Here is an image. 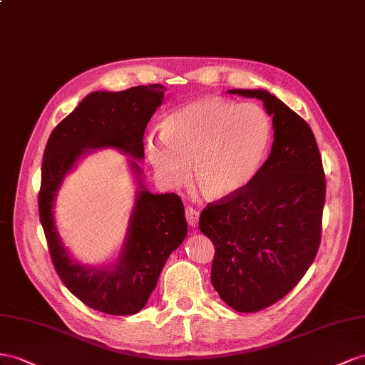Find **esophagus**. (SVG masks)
<instances>
[{
    "mask_svg": "<svg viewBox=\"0 0 365 365\" xmlns=\"http://www.w3.org/2000/svg\"><path fill=\"white\" fill-rule=\"evenodd\" d=\"M185 217H186V222H188L190 226L195 227L197 225H199V211H195L194 207H191V206L186 207Z\"/></svg>",
    "mask_w": 365,
    "mask_h": 365,
    "instance_id": "34e87169",
    "label": "esophagus"
}]
</instances>
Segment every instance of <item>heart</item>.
<instances>
[{"mask_svg":"<svg viewBox=\"0 0 365 365\" xmlns=\"http://www.w3.org/2000/svg\"><path fill=\"white\" fill-rule=\"evenodd\" d=\"M272 125L257 103L203 98L171 113L160 134H148L145 150L154 171L170 188L195 179L212 197L232 195L254 179Z\"/></svg>","mask_w":365,"mask_h":365,"instance_id":"b5f03b06","label":"heart"}]
</instances>
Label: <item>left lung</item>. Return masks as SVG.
I'll use <instances>...</instances> for the list:
<instances>
[{"label": "left lung", "instance_id": "left-lung-1", "mask_svg": "<svg viewBox=\"0 0 365 365\" xmlns=\"http://www.w3.org/2000/svg\"><path fill=\"white\" fill-rule=\"evenodd\" d=\"M263 101L272 116L267 160L243 190L207 203L200 231L215 247L211 283L225 303L252 314L284 298L321 243L326 175L307 122L266 90H227Z\"/></svg>", "mask_w": 365, "mask_h": 365}]
</instances>
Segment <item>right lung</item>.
I'll list each match as a JSON object with an SVG mask.
<instances>
[{
  "label": "right lung",
  "instance_id": "obj_1",
  "mask_svg": "<svg viewBox=\"0 0 365 365\" xmlns=\"http://www.w3.org/2000/svg\"><path fill=\"white\" fill-rule=\"evenodd\" d=\"M163 86H139L123 91H95L61 120L47 140L39 190V218L48 252L61 281L88 307L108 315L138 314L158 284L174 249L188 232L182 199L177 194H153L140 180L118 263L96 269L68 257L53 218V202L68 171L88 150L116 148L133 159H143V133L162 106Z\"/></svg>",
  "mask_w": 365,
  "mask_h": 365
}]
</instances>
